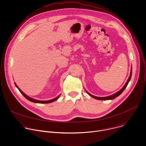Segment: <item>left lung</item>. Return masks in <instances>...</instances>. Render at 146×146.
Wrapping results in <instances>:
<instances>
[{
    "mask_svg": "<svg viewBox=\"0 0 146 146\" xmlns=\"http://www.w3.org/2000/svg\"><path fill=\"white\" fill-rule=\"evenodd\" d=\"M132 68H131V74H130V76H129V78H128V81H127V82H126V84H125V86L123 87V88H122L121 90H119L118 92H117V93H115V94H113V95H112L107 96V97H97V96H93V95L90 94L88 93V92H87V93H88L91 97H92V98H95V99H98V100H110V99H115V98H117V96H118L124 91V90L125 89V88L127 87V86H128V83H129V81L131 80V76H132Z\"/></svg>",
    "mask_w": 146,
    "mask_h": 146,
    "instance_id": "1",
    "label": "left lung"
}]
</instances>
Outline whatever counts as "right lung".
I'll use <instances>...</instances> for the list:
<instances>
[{
  "instance_id": "1",
  "label": "right lung",
  "mask_w": 146,
  "mask_h": 146,
  "mask_svg": "<svg viewBox=\"0 0 146 146\" xmlns=\"http://www.w3.org/2000/svg\"><path fill=\"white\" fill-rule=\"evenodd\" d=\"M15 85L16 87L18 89V90L19 91V92L22 94V95H23L26 99H27L28 100H29V101H31V102H34V103H51V102H54V101L56 100L59 98V96H60V95H59L58 97H56V98H54V99H52V100H47V101L38 100H36V99H32V98H31L28 96L26 95L23 92H22L21 91V90L18 88V87H17V86L15 84Z\"/></svg>"
}]
</instances>
